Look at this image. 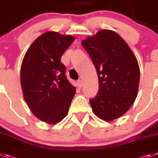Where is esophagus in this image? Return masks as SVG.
<instances>
[{
  "instance_id": "34e87169",
  "label": "esophagus",
  "mask_w": 158,
  "mask_h": 158,
  "mask_svg": "<svg viewBox=\"0 0 158 158\" xmlns=\"http://www.w3.org/2000/svg\"><path fill=\"white\" fill-rule=\"evenodd\" d=\"M77 85H78V87L79 88H81L82 86H83V82H82L81 80H78L77 81Z\"/></svg>"
}]
</instances>
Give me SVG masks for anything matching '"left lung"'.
Returning <instances> with one entry per match:
<instances>
[{
	"mask_svg": "<svg viewBox=\"0 0 158 158\" xmlns=\"http://www.w3.org/2000/svg\"><path fill=\"white\" fill-rule=\"evenodd\" d=\"M95 66L98 94L89 100L93 112L106 121H114L130 109L138 92L140 69L131 48L117 33L98 31L81 41Z\"/></svg>",
	"mask_w": 158,
	"mask_h": 158,
	"instance_id": "left-lung-1",
	"label": "left lung"
}]
</instances>
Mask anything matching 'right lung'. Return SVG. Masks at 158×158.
I'll use <instances>...</instances> for the list:
<instances>
[{
  "instance_id": "obj_1",
  "label": "right lung",
  "mask_w": 158,
  "mask_h": 158,
  "mask_svg": "<svg viewBox=\"0 0 158 158\" xmlns=\"http://www.w3.org/2000/svg\"><path fill=\"white\" fill-rule=\"evenodd\" d=\"M75 38L48 31L32 43L22 60L21 85L29 110L47 124L65 118L76 87L67 80L60 57Z\"/></svg>"
}]
</instances>
